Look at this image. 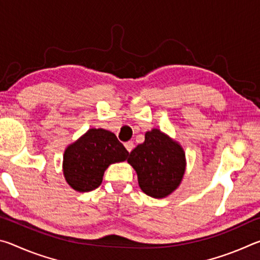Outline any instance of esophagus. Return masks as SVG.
Segmentation results:
<instances>
[{
    "mask_svg": "<svg viewBox=\"0 0 260 260\" xmlns=\"http://www.w3.org/2000/svg\"><path fill=\"white\" fill-rule=\"evenodd\" d=\"M125 147L127 149V151L131 152L132 150H133V148H134V143L132 142V141H128V142L125 143Z\"/></svg>",
    "mask_w": 260,
    "mask_h": 260,
    "instance_id": "34e87169",
    "label": "esophagus"
}]
</instances>
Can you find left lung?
Returning <instances> with one entry per match:
<instances>
[{
    "instance_id": "1",
    "label": "left lung",
    "mask_w": 260,
    "mask_h": 260,
    "mask_svg": "<svg viewBox=\"0 0 260 260\" xmlns=\"http://www.w3.org/2000/svg\"><path fill=\"white\" fill-rule=\"evenodd\" d=\"M127 161L138 173L142 191L155 199L178 188L186 166L182 148L156 128L147 132L144 142L131 151Z\"/></svg>"
}]
</instances>
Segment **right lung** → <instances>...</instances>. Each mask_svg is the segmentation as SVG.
I'll return each instance as SVG.
<instances>
[{"mask_svg": "<svg viewBox=\"0 0 260 260\" xmlns=\"http://www.w3.org/2000/svg\"><path fill=\"white\" fill-rule=\"evenodd\" d=\"M129 152L117 136L102 128H91L64 152L63 171L68 183L78 191L98 188L110 164L124 161Z\"/></svg>", "mask_w": 260, "mask_h": 260, "instance_id": "obj_1", "label": "right lung"}]
</instances>
